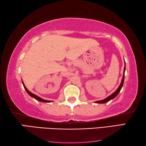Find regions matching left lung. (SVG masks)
<instances>
[{
	"instance_id": "1",
	"label": "left lung",
	"mask_w": 146,
	"mask_h": 146,
	"mask_svg": "<svg viewBox=\"0 0 146 146\" xmlns=\"http://www.w3.org/2000/svg\"><path fill=\"white\" fill-rule=\"evenodd\" d=\"M125 68L124 67V70H123V77H122V82H121L119 86V87L118 88V89L117 90H116L114 93H113L112 95H111L110 96H109L108 97H107L106 98H105V99L104 100H99V101H97L96 102V103H98V104H103V103H106L109 102V101L111 100V99H113L115 97H116L117 96V95L118 93H119V92L121 90V89H122V86H123V80H124V72H125Z\"/></svg>"
}]
</instances>
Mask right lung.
Masks as SVG:
<instances>
[{"label":"right lung","instance_id":"1","mask_svg":"<svg viewBox=\"0 0 146 146\" xmlns=\"http://www.w3.org/2000/svg\"><path fill=\"white\" fill-rule=\"evenodd\" d=\"M23 86H24V89H25L26 91H27V93H28L29 94V95L31 96V97H33L34 98H35L36 100H38V101H40V102H50V101H49V100H44V99H42V98H40L39 97H38V96L35 95V94L31 93L30 91H29L28 90V89H27V88H26V86H25V85L24 84L23 82Z\"/></svg>","mask_w":146,"mask_h":146}]
</instances>
